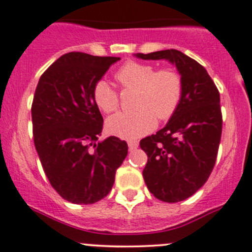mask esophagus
<instances>
[{"label":"esophagus","instance_id":"1","mask_svg":"<svg viewBox=\"0 0 252 252\" xmlns=\"http://www.w3.org/2000/svg\"><path fill=\"white\" fill-rule=\"evenodd\" d=\"M127 144H128L129 151L136 150V149L138 148V142H136V140H128V143H127Z\"/></svg>","mask_w":252,"mask_h":252}]
</instances>
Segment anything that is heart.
<instances>
[{
  "label": "heart",
  "mask_w": 252,
  "mask_h": 252,
  "mask_svg": "<svg viewBox=\"0 0 252 252\" xmlns=\"http://www.w3.org/2000/svg\"><path fill=\"white\" fill-rule=\"evenodd\" d=\"M115 79L125 90H136L134 113H119L110 116L105 128L112 136L121 139H137L156 126V116L167 120L175 113L183 94L180 75L173 69H159L144 62H126ZM94 104L103 113L115 112L119 107L118 93L105 80H98L94 86Z\"/></svg>",
  "instance_id": "obj_1"
}]
</instances>
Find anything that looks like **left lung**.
Masks as SVG:
<instances>
[{"mask_svg": "<svg viewBox=\"0 0 252 252\" xmlns=\"http://www.w3.org/2000/svg\"><path fill=\"white\" fill-rule=\"evenodd\" d=\"M134 56L167 60L180 74L183 94L177 110L139 145L148 155L143 178L149 191L159 201H184L204 185L215 164L222 132L220 94L207 69L179 50Z\"/></svg>", "mask_w": 252, "mask_h": 252, "instance_id": "obj_1", "label": "left lung"}]
</instances>
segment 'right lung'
<instances>
[{"label": "right lung", "instance_id": "1", "mask_svg": "<svg viewBox=\"0 0 252 252\" xmlns=\"http://www.w3.org/2000/svg\"><path fill=\"white\" fill-rule=\"evenodd\" d=\"M120 58L62 55L42 74L32 103L34 147L51 186L66 201L93 204L114 185L128 153L125 140H98L103 118L94 86Z\"/></svg>", "mask_w": 252, "mask_h": 252}]
</instances>
